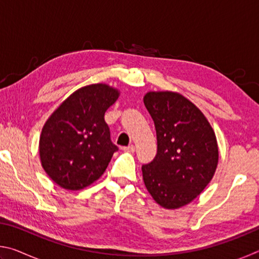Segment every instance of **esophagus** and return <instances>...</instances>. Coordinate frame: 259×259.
<instances>
[{
    "instance_id": "1",
    "label": "esophagus",
    "mask_w": 259,
    "mask_h": 259,
    "mask_svg": "<svg viewBox=\"0 0 259 259\" xmlns=\"http://www.w3.org/2000/svg\"><path fill=\"white\" fill-rule=\"evenodd\" d=\"M124 152H129V153H134L135 152V146L134 145H129L126 147H123Z\"/></svg>"
}]
</instances>
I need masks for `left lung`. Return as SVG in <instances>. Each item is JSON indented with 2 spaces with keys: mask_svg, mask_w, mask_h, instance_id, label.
<instances>
[{
  "mask_svg": "<svg viewBox=\"0 0 259 259\" xmlns=\"http://www.w3.org/2000/svg\"><path fill=\"white\" fill-rule=\"evenodd\" d=\"M144 104L157 139L154 160L142 166L144 184L157 204L178 209L201 194L216 172V135L204 114L181 94L150 91Z\"/></svg>",
  "mask_w": 259,
  "mask_h": 259,
  "instance_id": "8db88e82",
  "label": "left lung"
}]
</instances>
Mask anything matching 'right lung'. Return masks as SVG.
Wrapping results in <instances>:
<instances>
[{
  "mask_svg": "<svg viewBox=\"0 0 259 259\" xmlns=\"http://www.w3.org/2000/svg\"><path fill=\"white\" fill-rule=\"evenodd\" d=\"M120 91L105 83L82 87L61 103L43 125L42 168L61 188L78 191L105 172L117 146L104 115Z\"/></svg>",
  "mask_w": 259,
  "mask_h": 259,
  "instance_id": "right-lung-1",
  "label": "right lung"
}]
</instances>
